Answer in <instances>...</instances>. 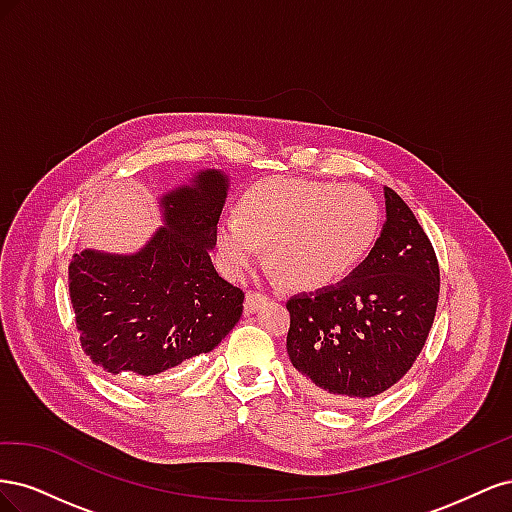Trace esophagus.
<instances>
[{
    "mask_svg": "<svg viewBox=\"0 0 512 512\" xmlns=\"http://www.w3.org/2000/svg\"><path fill=\"white\" fill-rule=\"evenodd\" d=\"M267 301V297L265 294H260V292H256V290H250L247 292V297H245V312H256V309Z\"/></svg>",
    "mask_w": 512,
    "mask_h": 512,
    "instance_id": "34e87169",
    "label": "esophagus"
}]
</instances>
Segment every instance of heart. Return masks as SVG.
<instances>
[{"mask_svg":"<svg viewBox=\"0 0 512 512\" xmlns=\"http://www.w3.org/2000/svg\"><path fill=\"white\" fill-rule=\"evenodd\" d=\"M380 232L376 198L359 185L265 179L224 213L215 243L224 271L241 280L269 245L271 265L292 288L322 290L359 269Z\"/></svg>","mask_w":512,"mask_h":512,"instance_id":"1","label":"heart"}]
</instances>
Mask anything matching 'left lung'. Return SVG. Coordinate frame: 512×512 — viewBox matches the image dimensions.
Listing matches in <instances>:
<instances>
[{"label": "left lung", "instance_id": "obj_1", "mask_svg": "<svg viewBox=\"0 0 512 512\" xmlns=\"http://www.w3.org/2000/svg\"><path fill=\"white\" fill-rule=\"evenodd\" d=\"M384 198L386 222L359 269L286 303L288 356L324 404L359 406L391 389L421 354L436 316L433 245L395 190L384 188Z\"/></svg>", "mask_w": 512, "mask_h": 512}]
</instances>
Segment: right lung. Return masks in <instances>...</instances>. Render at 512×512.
<instances>
[{
    "mask_svg": "<svg viewBox=\"0 0 512 512\" xmlns=\"http://www.w3.org/2000/svg\"><path fill=\"white\" fill-rule=\"evenodd\" d=\"M226 192L224 173L203 170L162 196L164 226L141 252L72 256L70 301L91 363L123 380L156 376L211 352L232 331L245 294L209 256Z\"/></svg>",
    "mask_w": 512,
    "mask_h": 512,
    "instance_id": "add662e5",
    "label": "right lung"
}]
</instances>
